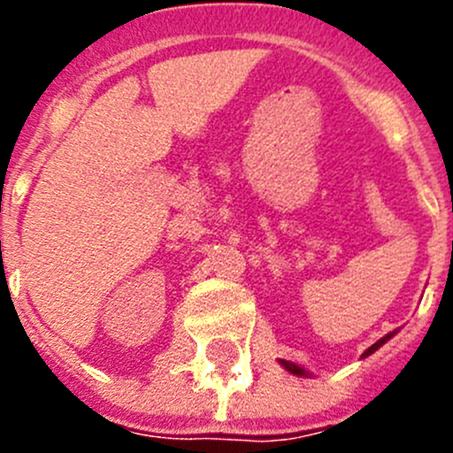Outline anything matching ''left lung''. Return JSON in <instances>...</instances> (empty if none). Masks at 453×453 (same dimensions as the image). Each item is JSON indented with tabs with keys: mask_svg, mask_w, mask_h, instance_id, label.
Instances as JSON below:
<instances>
[{
	"mask_svg": "<svg viewBox=\"0 0 453 453\" xmlns=\"http://www.w3.org/2000/svg\"><path fill=\"white\" fill-rule=\"evenodd\" d=\"M395 335H396V331H392V333H388V335H383L381 340H379V342H374V344L370 346V349L364 350V355H362V357H368V355H372L374 350H379V349H381V346L386 344V342L390 340V337H395ZM280 366L285 368L287 372L296 374V377H311V372H309V370H304L303 366H298V364H294V362H287V359H280Z\"/></svg>",
	"mask_w": 453,
	"mask_h": 453,
	"instance_id": "obj_1",
	"label": "left lung"
}]
</instances>
